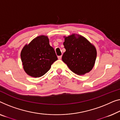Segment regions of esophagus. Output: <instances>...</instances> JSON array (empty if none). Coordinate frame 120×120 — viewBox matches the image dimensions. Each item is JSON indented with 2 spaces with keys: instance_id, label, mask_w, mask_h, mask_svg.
I'll list each match as a JSON object with an SVG mask.
<instances>
[{
  "instance_id": "esophagus-1",
  "label": "esophagus",
  "mask_w": 120,
  "mask_h": 120,
  "mask_svg": "<svg viewBox=\"0 0 120 120\" xmlns=\"http://www.w3.org/2000/svg\"><path fill=\"white\" fill-rule=\"evenodd\" d=\"M58 58L59 59H61V58H62V56L61 55H60V56H58Z\"/></svg>"
}]
</instances>
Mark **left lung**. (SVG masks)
<instances>
[{
  "label": "left lung",
  "mask_w": 120,
  "mask_h": 120,
  "mask_svg": "<svg viewBox=\"0 0 120 120\" xmlns=\"http://www.w3.org/2000/svg\"><path fill=\"white\" fill-rule=\"evenodd\" d=\"M66 52L62 60L74 73L83 75L92 70L96 58L94 46L81 35L72 34L65 37L64 42Z\"/></svg>",
  "instance_id": "obj_1"
}]
</instances>
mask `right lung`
I'll return each mask as SVG.
<instances>
[{
    "label": "right lung",
    "instance_id": "right-lung-1",
    "mask_svg": "<svg viewBox=\"0 0 120 120\" xmlns=\"http://www.w3.org/2000/svg\"><path fill=\"white\" fill-rule=\"evenodd\" d=\"M21 59L26 73L35 78L46 74L58 60L54 49L49 45V38L44 35L37 37L25 46L21 51Z\"/></svg>",
    "mask_w": 120,
    "mask_h": 120
}]
</instances>
